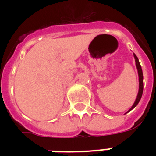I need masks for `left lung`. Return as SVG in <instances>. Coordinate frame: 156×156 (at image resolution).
Here are the masks:
<instances>
[{
    "instance_id": "left-lung-1",
    "label": "left lung",
    "mask_w": 156,
    "mask_h": 156,
    "mask_svg": "<svg viewBox=\"0 0 156 156\" xmlns=\"http://www.w3.org/2000/svg\"><path fill=\"white\" fill-rule=\"evenodd\" d=\"M133 56H134V59H135V62H136V66H137V69H138V78H139V90H138V95H137V98H136L135 102L133 103V106L131 107L130 109L127 112H129V111H131L132 109L134 108L139 103L141 100V97L143 95V70H142V67L140 66V63H139V61H138V58L137 57L135 54L133 53Z\"/></svg>"
}]
</instances>
